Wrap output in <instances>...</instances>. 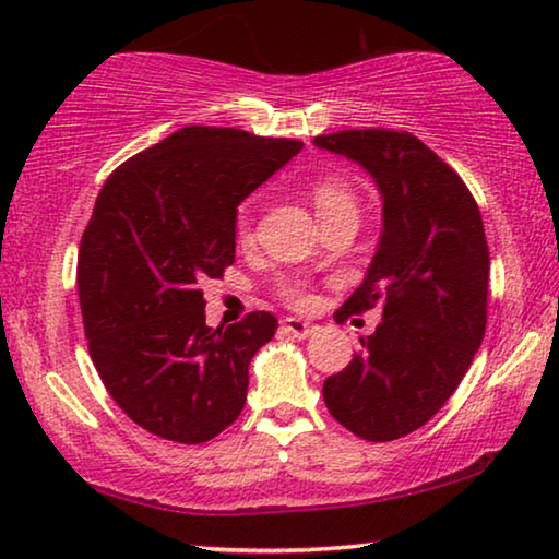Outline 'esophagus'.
<instances>
[{
	"instance_id": "1",
	"label": "esophagus",
	"mask_w": 559,
	"mask_h": 559,
	"mask_svg": "<svg viewBox=\"0 0 559 559\" xmlns=\"http://www.w3.org/2000/svg\"><path fill=\"white\" fill-rule=\"evenodd\" d=\"M282 328H285L289 335H295V338H308V335L316 331V325L300 318H285L282 320Z\"/></svg>"
}]
</instances>
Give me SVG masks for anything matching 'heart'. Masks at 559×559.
<instances>
[{
  "mask_svg": "<svg viewBox=\"0 0 559 559\" xmlns=\"http://www.w3.org/2000/svg\"><path fill=\"white\" fill-rule=\"evenodd\" d=\"M310 201L312 209L318 213L320 224H328V221L341 216L358 218V198L354 193V188H350L343 178H335V175H325V178L312 182ZM234 231L236 239L241 243H249L254 239V216H251L249 205H241L239 213H236ZM277 295L285 302L295 305V308H302V305L310 302V289L300 280H282L277 285Z\"/></svg>",
  "mask_w": 559,
  "mask_h": 559,
  "instance_id": "obj_1",
  "label": "heart"
}]
</instances>
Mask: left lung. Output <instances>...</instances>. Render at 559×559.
Returning <instances> with one entry per match:
<instances>
[{"label": "left lung", "instance_id": "1", "mask_svg": "<svg viewBox=\"0 0 559 559\" xmlns=\"http://www.w3.org/2000/svg\"><path fill=\"white\" fill-rule=\"evenodd\" d=\"M316 147L354 159L384 201V231L338 323L381 308L346 369L323 384L331 415L358 438L389 442L438 415L486 333L488 243L471 190L409 132L346 129Z\"/></svg>", "mask_w": 559, "mask_h": 559}]
</instances>
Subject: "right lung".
I'll use <instances>...</instances> for the list:
<instances>
[{"label": "right lung", "mask_w": 559, "mask_h": 559, "mask_svg": "<svg viewBox=\"0 0 559 559\" xmlns=\"http://www.w3.org/2000/svg\"><path fill=\"white\" fill-rule=\"evenodd\" d=\"M302 142L182 127L106 178L79 249L88 354L106 392L157 438L198 445L241 415L249 361L277 331L259 310L205 325L203 282L236 257V209Z\"/></svg>", "instance_id": "obj_1"}]
</instances>
